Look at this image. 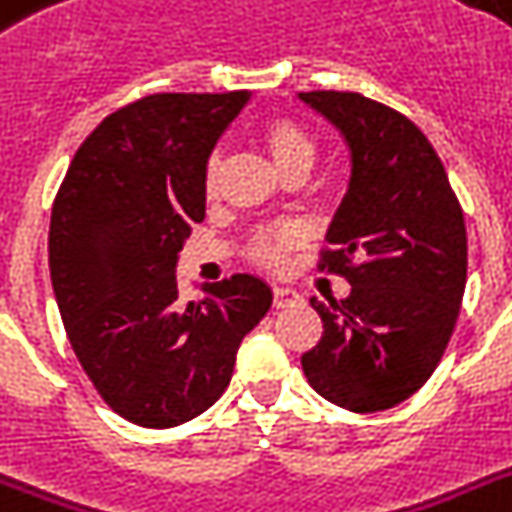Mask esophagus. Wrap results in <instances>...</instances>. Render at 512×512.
Wrapping results in <instances>:
<instances>
[{
	"mask_svg": "<svg viewBox=\"0 0 512 512\" xmlns=\"http://www.w3.org/2000/svg\"><path fill=\"white\" fill-rule=\"evenodd\" d=\"M300 300H303V297L297 295L295 289H289V287L273 289V305H276V308H289V305H297Z\"/></svg>",
	"mask_w": 512,
	"mask_h": 512,
	"instance_id": "obj_1",
	"label": "esophagus"
}]
</instances>
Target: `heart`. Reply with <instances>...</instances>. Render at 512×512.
Listing matches in <instances>:
<instances>
[{
	"label": "heart",
	"instance_id": "heart-1",
	"mask_svg": "<svg viewBox=\"0 0 512 512\" xmlns=\"http://www.w3.org/2000/svg\"><path fill=\"white\" fill-rule=\"evenodd\" d=\"M263 146L265 151L271 154L276 170L287 172L295 170V167H313V159H316V143L308 132L300 127L292 119H273V122L265 124L263 130ZM217 185V156H212L207 162V170H204V191L212 193ZM303 241V233L297 228H279V231H263L257 233L255 241H252V257L257 263L271 265V268H279L284 263V255L287 249H292L295 244Z\"/></svg>",
	"mask_w": 512,
	"mask_h": 512
}]
</instances>
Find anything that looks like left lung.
Segmentation results:
<instances>
[{
    "instance_id": "left-lung-1",
    "label": "left lung",
    "mask_w": 512,
    "mask_h": 512,
    "mask_svg": "<svg viewBox=\"0 0 512 512\" xmlns=\"http://www.w3.org/2000/svg\"><path fill=\"white\" fill-rule=\"evenodd\" d=\"M297 98L340 130L350 151L324 252L345 300L311 305L324 335L303 353L311 388L350 412H382L425 385L444 356L468 279V233L444 164L404 114L358 92Z\"/></svg>"
}]
</instances>
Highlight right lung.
Masks as SVG:
<instances>
[{
	"instance_id": "right-lung-1",
	"label": "right lung",
	"mask_w": 512,
	"mask_h": 512,
	"mask_svg": "<svg viewBox=\"0 0 512 512\" xmlns=\"http://www.w3.org/2000/svg\"><path fill=\"white\" fill-rule=\"evenodd\" d=\"M249 92H162L92 130L60 185L50 276L79 364L143 428H175L223 396L236 350L273 303L257 276L201 284L185 303L177 257L204 220V170Z\"/></svg>"
}]
</instances>
